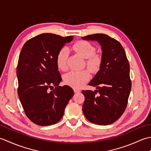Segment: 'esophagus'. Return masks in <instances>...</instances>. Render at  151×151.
<instances>
[{
	"mask_svg": "<svg viewBox=\"0 0 151 151\" xmlns=\"http://www.w3.org/2000/svg\"><path fill=\"white\" fill-rule=\"evenodd\" d=\"M80 91H81V90H80V89H74V92H75V93H79Z\"/></svg>",
	"mask_w": 151,
	"mask_h": 151,
	"instance_id": "esophagus-1",
	"label": "esophagus"
}]
</instances>
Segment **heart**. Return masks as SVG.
I'll return each instance as SVG.
<instances>
[{
    "instance_id": "b5f03b06",
    "label": "heart",
    "mask_w": 151,
    "mask_h": 151,
    "mask_svg": "<svg viewBox=\"0 0 151 151\" xmlns=\"http://www.w3.org/2000/svg\"><path fill=\"white\" fill-rule=\"evenodd\" d=\"M72 49L76 52L86 58V64L93 73L98 72L102 63V56L95 53V47L86 40H80L73 44ZM69 58V50L66 47H63L58 52L56 57V63L58 68L61 70L67 69V60ZM90 72L88 69L78 71H70L63 76V81L67 85L75 89L83 87L90 79Z\"/></svg>"
}]
</instances>
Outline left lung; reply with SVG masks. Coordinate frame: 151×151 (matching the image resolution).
<instances>
[{
    "label": "left lung",
    "instance_id": "left-lung-1",
    "mask_svg": "<svg viewBox=\"0 0 151 151\" xmlns=\"http://www.w3.org/2000/svg\"><path fill=\"white\" fill-rule=\"evenodd\" d=\"M82 38L97 41L102 50L101 69L89 83L97 90L82 91L83 113L93 123L110 124L123 115L128 104L132 85L129 60L121 44L108 35L95 34Z\"/></svg>",
    "mask_w": 151,
    "mask_h": 151
}]
</instances>
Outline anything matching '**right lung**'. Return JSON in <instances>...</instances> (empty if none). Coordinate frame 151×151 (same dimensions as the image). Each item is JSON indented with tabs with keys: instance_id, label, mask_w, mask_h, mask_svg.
I'll return each instance as SVG.
<instances>
[{
	"instance_id": "obj_1",
	"label": "right lung",
	"mask_w": 151,
	"mask_h": 151,
	"mask_svg": "<svg viewBox=\"0 0 151 151\" xmlns=\"http://www.w3.org/2000/svg\"><path fill=\"white\" fill-rule=\"evenodd\" d=\"M73 38L41 34L28 40L19 54V98L28 118L40 126L58 123L74 95L69 86H58L62 77L56 63L58 52Z\"/></svg>"
}]
</instances>
